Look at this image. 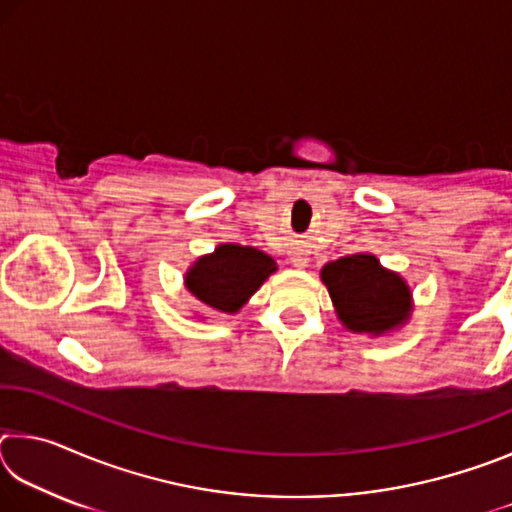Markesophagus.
<instances>
[{"label": "esophagus", "instance_id": "34e87169", "mask_svg": "<svg viewBox=\"0 0 512 512\" xmlns=\"http://www.w3.org/2000/svg\"><path fill=\"white\" fill-rule=\"evenodd\" d=\"M289 259H291V264L296 266V268H307V264H309V250L307 248H293L291 253H289Z\"/></svg>", "mask_w": 512, "mask_h": 512}]
</instances>
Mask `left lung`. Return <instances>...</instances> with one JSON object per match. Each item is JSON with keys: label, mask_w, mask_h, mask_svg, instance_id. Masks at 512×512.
<instances>
[{"label": "left lung", "mask_w": 512, "mask_h": 512, "mask_svg": "<svg viewBox=\"0 0 512 512\" xmlns=\"http://www.w3.org/2000/svg\"><path fill=\"white\" fill-rule=\"evenodd\" d=\"M341 325L354 334L386 336L413 314V291L400 273L381 266L372 253L336 259L320 268Z\"/></svg>", "instance_id": "obj_1"}]
</instances>
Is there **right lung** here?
Listing matches in <instances>:
<instances>
[{
	"label": "right lung",
	"mask_w": 512,
	"mask_h": 512,
	"mask_svg": "<svg viewBox=\"0 0 512 512\" xmlns=\"http://www.w3.org/2000/svg\"><path fill=\"white\" fill-rule=\"evenodd\" d=\"M277 271L271 255L253 246L219 244L187 268L185 289L205 307L221 314L237 311Z\"/></svg>",
	"instance_id": "1"
}]
</instances>
